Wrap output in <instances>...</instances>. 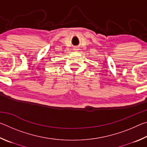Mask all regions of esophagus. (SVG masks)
<instances>
[{"instance_id": "esophagus-1", "label": "esophagus", "mask_w": 147, "mask_h": 147, "mask_svg": "<svg viewBox=\"0 0 147 147\" xmlns=\"http://www.w3.org/2000/svg\"><path fill=\"white\" fill-rule=\"evenodd\" d=\"M78 50H79V49H78V48H77V47H76V48L74 49V51H78Z\"/></svg>"}]
</instances>
